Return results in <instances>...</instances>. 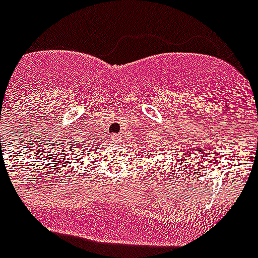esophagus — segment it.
<instances>
[{"instance_id":"esophagus-1","label":"esophagus","mask_w":258,"mask_h":258,"mask_svg":"<svg viewBox=\"0 0 258 258\" xmlns=\"http://www.w3.org/2000/svg\"><path fill=\"white\" fill-rule=\"evenodd\" d=\"M112 140H114L115 143H116V142H119L120 138H119V136H114V138H112Z\"/></svg>"}]
</instances>
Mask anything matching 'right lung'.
Returning <instances> with one entry per match:
<instances>
[{"instance_id": "right-lung-1", "label": "right lung", "mask_w": 258, "mask_h": 258, "mask_svg": "<svg viewBox=\"0 0 258 258\" xmlns=\"http://www.w3.org/2000/svg\"><path fill=\"white\" fill-rule=\"evenodd\" d=\"M85 149H86V146H85Z\"/></svg>"}]
</instances>
